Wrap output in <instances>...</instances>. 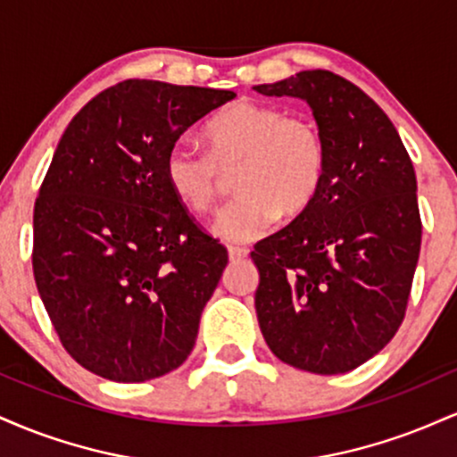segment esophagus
Listing matches in <instances>:
<instances>
[{
	"instance_id": "obj_1",
	"label": "esophagus",
	"mask_w": 457,
	"mask_h": 457,
	"mask_svg": "<svg viewBox=\"0 0 457 457\" xmlns=\"http://www.w3.org/2000/svg\"><path fill=\"white\" fill-rule=\"evenodd\" d=\"M228 255H229V262H240L249 255V249H245V246H229Z\"/></svg>"
}]
</instances>
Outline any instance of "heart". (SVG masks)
<instances>
[{"mask_svg":"<svg viewBox=\"0 0 457 457\" xmlns=\"http://www.w3.org/2000/svg\"><path fill=\"white\" fill-rule=\"evenodd\" d=\"M208 152L178 144L165 156V180L182 206L208 212L236 171L240 195L219 212L212 229L228 243L266 236L279 217H296L316 197L327 167L324 139L309 120L287 118L277 104L240 101L204 127Z\"/></svg>","mask_w":457,"mask_h":457,"instance_id":"heart-1","label":"heart"}]
</instances>
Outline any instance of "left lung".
Masks as SVG:
<instances>
[{
  "instance_id": "obj_1",
  "label": "left lung",
  "mask_w": 457,
  "mask_h": 457,
  "mask_svg": "<svg viewBox=\"0 0 457 457\" xmlns=\"http://www.w3.org/2000/svg\"><path fill=\"white\" fill-rule=\"evenodd\" d=\"M253 90L305 101L327 148L313 202L251 251L260 330L283 363L344 374L378 354L406 312L421 249L412 161L386 113L335 72Z\"/></svg>"
}]
</instances>
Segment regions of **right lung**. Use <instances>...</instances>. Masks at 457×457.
Listing matches in <instances>:
<instances>
[{
    "label": "right lung",
    "instance_id": "right-lung-1",
    "mask_svg": "<svg viewBox=\"0 0 457 457\" xmlns=\"http://www.w3.org/2000/svg\"><path fill=\"white\" fill-rule=\"evenodd\" d=\"M229 90L129 79L71 120L34 206V279L66 353L115 382L187 361L228 266L165 180V156Z\"/></svg>",
    "mask_w": 457,
    "mask_h": 457
}]
</instances>
